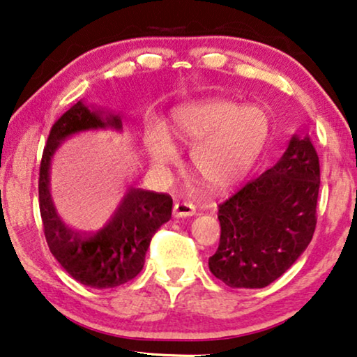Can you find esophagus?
<instances>
[{
    "mask_svg": "<svg viewBox=\"0 0 357 357\" xmlns=\"http://www.w3.org/2000/svg\"><path fill=\"white\" fill-rule=\"evenodd\" d=\"M173 214L174 218H189V216H195L197 209L194 205L190 203H176L173 208Z\"/></svg>",
    "mask_w": 357,
    "mask_h": 357,
    "instance_id": "34e87169",
    "label": "esophagus"
}]
</instances>
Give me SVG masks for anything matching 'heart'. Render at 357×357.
<instances>
[{"instance_id": "b5f03b06", "label": "heart", "mask_w": 357, "mask_h": 357, "mask_svg": "<svg viewBox=\"0 0 357 357\" xmlns=\"http://www.w3.org/2000/svg\"><path fill=\"white\" fill-rule=\"evenodd\" d=\"M268 135L270 119L262 107L205 98L174 107L168 133L152 127L146 135V148L152 165L162 172L179 165L175 144L181 149H192L195 176L211 190H227L250 174Z\"/></svg>"}]
</instances>
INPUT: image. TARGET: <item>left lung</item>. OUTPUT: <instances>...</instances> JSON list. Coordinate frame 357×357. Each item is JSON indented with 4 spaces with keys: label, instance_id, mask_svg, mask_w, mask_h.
<instances>
[{
    "label": "left lung",
    "instance_id": "1",
    "mask_svg": "<svg viewBox=\"0 0 357 357\" xmlns=\"http://www.w3.org/2000/svg\"><path fill=\"white\" fill-rule=\"evenodd\" d=\"M319 158L292 135L273 167L219 205L220 240L209 270L230 287L260 289L302 256L316 227Z\"/></svg>",
    "mask_w": 357,
    "mask_h": 357
}]
</instances>
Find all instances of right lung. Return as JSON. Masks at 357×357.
Wrapping results in <instances>:
<instances>
[{
  "instance_id": "obj_1",
  "label": "right lung",
  "mask_w": 357,
  "mask_h": 357,
  "mask_svg": "<svg viewBox=\"0 0 357 357\" xmlns=\"http://www.w3.org/2000/svg\"><path fill=\"white\" fill-rule=\"evenodd\" d=\"M95 130L122 132L121 112L77 101L54 123L39 168V211L50 252L73 278L93 289H107L133 280L144 265L151 238L172 219L167 194L127 188L103 227L79 234L59 216L50 195V165L55 152L73 135Z\"/></svg>"
}]
</instances>
